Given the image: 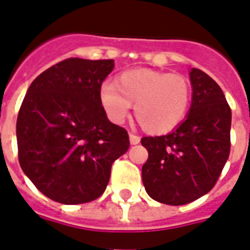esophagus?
<instances>
[{"label": "esophagus", "instance_id": "esophagus-1", "mask_svg": "<svg viewBox=\"0 0 250 250\" xmlns=\"http://www.w3.org/2000/svg\"><path fill=\"white\" fill-rule=\"evenodd\" d=\"M129 140H130V144H132V145H137L141 138L138 137V136H136V134H132V133H130V134H129Z\"/></svg>", "mask_w": 250, "mask_h": 250}]
</instances>
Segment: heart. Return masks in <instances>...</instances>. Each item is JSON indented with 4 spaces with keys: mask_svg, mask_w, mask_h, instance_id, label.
Here are the masks:
<instances>
[{
    "mask_svg": "<svg viewBox=\"0 0 250 250\" xmlns=\"http://www.w3.org/2000/svg\"><path fill=\"white\" fill-rule=\"evenodd\" d=\"M190 97V83L184 76L145 67L126 70L116 85L100 87V103L112 123H124L134 104L138 124L152 134L170 132L183 123Z\"/></svg>",
    "mask_w": 250,
    "mask_h": 250,
    "instance_id": "1",
    "label": "heart"
}]
</instances>
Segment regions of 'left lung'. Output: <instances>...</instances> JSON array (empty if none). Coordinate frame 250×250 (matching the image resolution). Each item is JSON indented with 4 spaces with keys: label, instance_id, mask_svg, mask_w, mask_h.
Returning <instances> with one entry per match:
<instances>
[{
    "label": "left lung",
    "instance_id": "left-lung-1",
    "mask_svg": "<svg viewBox=\"0 0 250 250\" xmlns=\"http://www.w3.org/2000/svg\"><path fill=\"white\" fill-rule=\"evenodd\" d=\"M192 105L173 132L143 137L146 193L167 205H185L210 192L230 152L232 112L217 83L200 69L190 73Z\"/></svg>",
    "mask_w": 250,
    "mask_h": 250
}]
</instances>
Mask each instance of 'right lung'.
I'll return each mask as SVG.
<instances>
[{
	"mask_svg": "<svg viewBox=\"0 0 250 250\" xmlns=\"http://www.w3.org/2000/svg\"><path fill=\"white\" fill-rule=\"evenodd\" d=\"M113 60L67 58L29 86L17 117L18 160L36 188L74 205L98 198L113 163L129 149L124 127L112 124L100 87Z\"/></svg>",
	"mask_w": 250,
	"mask_h": 250,
	"instance_id": "right-lung-1",
	"label": "right lung"
}]
</instances>
